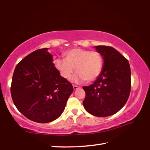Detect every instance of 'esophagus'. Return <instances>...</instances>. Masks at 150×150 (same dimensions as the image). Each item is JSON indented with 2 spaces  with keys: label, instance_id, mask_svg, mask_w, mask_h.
Returning <instances> with one entry per match:
<instances>
[{
  "label": "esophagus",
  "instance_id": "34e87169",
  "mask_svg": "<svg viewBox=\"0 0 150 150\" xmlns=\"http://www.w3.org/2000/svg\"><path fill=\"white\" fill-rule=\"evenodd\" d=\"M73 88H74V90H77L79 88V87H78V86H77V85H73Z\"/></svg>",
  "mask_w": 150,
  "mask_h": 150
}]
</instances>
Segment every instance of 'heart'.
Instances as JSON below:
<instances>
[{
  "mask_svg": "<svg viewBox=\"0 0 150 150\" xmlns=\"http://www.w3.org/2000/svg\"><path fill=\"white\" fill-rule=\"evenodd\" d=\"M65 59H56L55 66L62 77L69 80L75 71L73 80L91 82L100 75L103 67V60L97 51H89L81 48H73L66 51Z\"/></svg>",
  "mask_w": 150,
  "mask_h": 150,
  "instance_id": "obj_1",
  "label": "heart"
}]
</instances>
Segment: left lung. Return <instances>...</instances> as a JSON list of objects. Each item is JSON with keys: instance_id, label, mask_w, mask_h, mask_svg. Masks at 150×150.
<instances>
[{"instance_id": "1", "label": "left lung", "mask_w": 150, "mask_h": 150, "mask_svg": "<svg viewBox=\"0 0 150 150\" xmlns=\"http://www.w3.org/2000/svg\"><path fill=\"white\" fill-rule=\"evenodd\" d=\"M95 47L103 58V67L93 84L83 87L86 93L83 104L88 113L105 117L116 113L126 104L130 93L131 71L128 61L115 48Z\"/></svg>"}]
</instances>
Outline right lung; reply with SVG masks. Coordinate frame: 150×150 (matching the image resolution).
<instances>
[{
    "mask_svg": "<svg viewBox=\"0 0 150 150\" xmlns=\"http://www.w3.org/2000/svg\"><path fill=\"white\" fill-rule=\"evenodd\" d=\"M11 91L14 104L22 115L35 122L47 123L63 113L73 88L55 67L48 48H44L18 63Z\"/></svg>",
    "mask_w": 150,
    "mask_h": 150,
    "instance_id": "obj_1",
    "label": "right lung"
}]
</instances>
